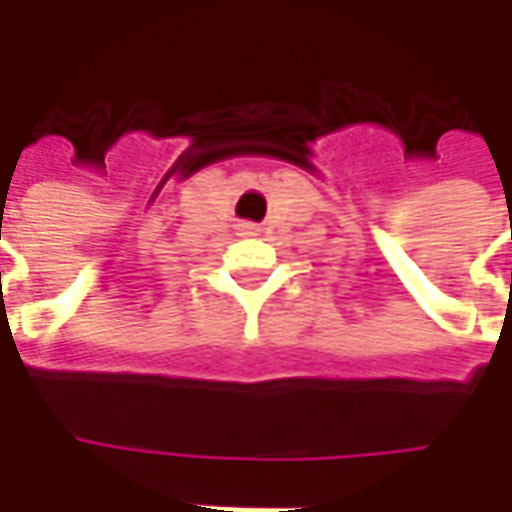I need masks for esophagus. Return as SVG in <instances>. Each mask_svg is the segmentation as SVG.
I'll use <instances>...</instances> for the list:
<instances>
[{
  "label": "esophagus",
  "instance_id": "esophagus-1",
  "mask_svg": "<svg viewBox=\"0 0 512 512\" xmlns=\"http://www.w3.org/2000/svg\"><path fill=\"white\" fill-rule=\"evenodd\" d=\"M242 230V236H259V227L253 225V222H245V225H239Z\"/></svg>",
  "mask_w": 512,
  "mask_h": 512
}]
</instances>
